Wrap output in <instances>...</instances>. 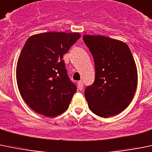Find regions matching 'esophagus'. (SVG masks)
Returning <instances> with one entry per match:
<instances>
[{"mask_svg":"<svg viewBox=\"0 0 152 152\" xmlns=\"http://www.w3.org/2000/svg\"><path fill=\"white\" fill-rule=\"evenodd\" d=\"M77 88L80 91L83 90V83L82 81H79L77 83Z\"/></svg>","mask_w":152,"mask_h":152,"instance_id":"1","label":"esophagus"}]
</instances>
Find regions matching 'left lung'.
Returning a JSON list of instances; mask_svg holds the SVG:
<instances>
[{
  "label": "left lung",
  "mask_w": 152,
  "mask_h": 152,
  "mask_svg": "<svg viewBox=\"0 0 152 152\" xmlns=\"http://www.w3.org/2000/svg\"><path fill=\"white\" fill-rule=\"evenodd\" d=\"M94 57L95 80L85 90L94 114L107 118L129 106L137 85V71L129 47L120 40L100 35H83Z\"/></svg>",
  "instance_id": "1"
}]
</instances>
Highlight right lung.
I'll use <instances>...</instances> for the list:
<instances>
[{
  "label": "right lung",
  "instance_id": "obj_1",
  "mask_svg": "<svg viewBox=\"0 0 152 152\" xmlns=\"http://www.w3.org/2000/svg\"><path fill=\"white\" fill-rule=\"evenodd\" d=\"M80 37L79 33L47 32L26 41L17 64V83L22 97L37 113L55 117L68 109L77 88L63 56Z\"/></svg>",
  "mask_w": 152,
  "mask_h": 152
}]
</instances>
